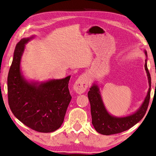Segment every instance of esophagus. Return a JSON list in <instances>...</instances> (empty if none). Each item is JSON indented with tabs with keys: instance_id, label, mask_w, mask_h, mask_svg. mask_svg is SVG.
<instances>
[{
	"instance_id": "1",
	"label": "esophagus",
	"mask_w": 156,
	"mask_h": 156,
	"mask_svg": "<svg viewBox=\"0 0 156 156\" xmlns=\"http://www.w3.org/2000/svg\"><path fill=\"white\" fill-rule=\"evenodd\" d=\"M88 84L89 81L88 78L87 76L82 75L76 81L74 86H73V89L76 93L82 94L87 89Z\"/></svg>"
}]
</instances>
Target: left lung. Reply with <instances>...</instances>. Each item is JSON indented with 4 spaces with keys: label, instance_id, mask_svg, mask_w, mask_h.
<instances>
[{
    "label": "left lung",
    "instance_id": "8db88e82",
    "mask_svg": "<svg viewBox=\"0 0 156 156\" xmlns=\"http://www.w3.org/2000/svg\"><path fill=\"white\" fill-rule=\"evenodd\" d=\"M145 54L147 57L146 51H145ZM145 69L150 86L147 94L140 108L127 117H117L109 114L102 102L98 87L96 84L92 86L88 92V97L90 103L92 123L98 133L105 135L121 133L137 124L144 117L150 102L151 92V76L147 68V59H145Z\"/></svg>",
    "mask_w": 156,
    "mask_h": 156
}]
</instances>
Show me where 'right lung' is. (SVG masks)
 <instances>
[{
    "label": "right lung",
    "instance_id": "right-lung-1",
    "mask_svg": "<svg viewBox=\"0 0 156 156\" xmlns=\"http://www.w3.org/2000/svg\"><path fill=\"white\" fill-rule=\"evenodd\" d=\"M34 36L16 44L8 78V101L15 117L23 124L41 133H51L61 127L72 97L70 76L59 80L29 82L20 69L25 45Z\"/></svg>",
    "mask_w": 156,
    "mask_h": 156
}]
</instances>
